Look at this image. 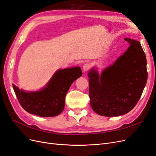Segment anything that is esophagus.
<instances>
[{"instance_id": "obj_1", "label": "esophagus", "mask_w": 156, "mask_h": 156, "mask_svg": "<svg viewBox=\"0 0 156 156\" xmlns=\"http://www.w3.org/2000/svg\"><path fill=\"white\" fill-rule=\"evenodd\" d=\"M90 68V64L89 63H85L83 66V70L84 71H87L89 69V68Z\"/></svg>"}]
</instances>
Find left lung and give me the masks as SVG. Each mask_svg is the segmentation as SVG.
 Listing matches in <instances>:
<instances>
[{
    "mask_svg": "<svg viewBox=\"0 0 156 156\" xmlns=\"http://www.w3.org/2000/svg\"><path fill=\"white\" fill-rule=\"evenodd\" d=\"M125 40L130 47L101 76L94 68L88 74L90 105L100 115L127 114L137 103L147 84V58L140 42Z\"/></svg>",
    "mask_w": 156,
    "mask_h": 156,
    "instance_id": "obj_1",
    "label": "left lung"
}]
</instances>
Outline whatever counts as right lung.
Instances as JSON below:
<instances>
[{
    "mask_svg": "<svg viewBox=\"0 0 156 156\" xmlns=\"http://www.w3.org/2000/svg\"><path fill=\"white\" fill-rule=\"evenodd\" d=\"M82 76L80 67L58 69L46 87L26 92L15 84L13 88L21 106L30 114L43 117L59 115L65 105V97L74 80Z\"/></svg>",
    "mask_w": 156,
    "mask_h": 156,
    "instance_id": "add662e5",
    "label": "right lung"
}]
</instances>
